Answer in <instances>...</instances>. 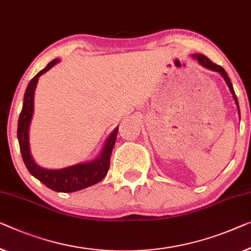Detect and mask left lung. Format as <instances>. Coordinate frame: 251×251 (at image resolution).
Listing matches in <instances>:
<instances>
[{"label": "left lung", "mask_w": 251, "mask_h": 251, "mask_svg": "<svg viewBox=\"0 0 251 251\" xmlns=\"http://www.w3.org/2000/svg\"><path fill=\"white\" fill-rule=\"evenodd\" d=\"M194 57L197 58V61L200 62V64H201V65H203L204 67H206V69H208V70H212V71H215V72L221 73V75L223 76L224 80H226V84H227V87H229L231 93H232L233 99H234V101H235V103H237V107H238V113H239V115H240V108H239L238 99H237V96H235V93H234V90H233V87H232V83H231L230 77L227 76V73L226 72V71H224L223 67H222V66H220V65H218V64H215V63H213V62L211 61V59H209L208 57H206V56H205V55L198 54V55H194Z\"/></svg>", "instance_id": "obj_1"}]
</instances>
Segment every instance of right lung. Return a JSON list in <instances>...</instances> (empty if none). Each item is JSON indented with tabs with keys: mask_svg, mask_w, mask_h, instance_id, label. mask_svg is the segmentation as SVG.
Segmentation results:
<instances>
[{
	"mask_svg": "<svg viewBox=\"0 0 251 251\" xmlns=\"http://www.w3.org/2000/svg\"><path fill=\"white\" fill-rule=\"evenodd\" d=\"M58 62L59 59L51 61L29 82L25 93L24 106H22V110L18 121V140L19 145H20L22 160H24L28 171L33 177L55 192L72 193L95 185L106 177L110 167V155L113 152L116 138H117L118 127H116L114 132L111 133V135L104 144L101 155L95 161L75 164V166L58 170L44 169V168L37 166L31 158L29 150V125L33 114V96H35V89L37 82H38V77L46 73Z\"/></svg>",
	"mask_w": 251,
	"mask_h": 251,
	"instance_id": "obj_1",
	"label": "right lung"
}]
</instances>
